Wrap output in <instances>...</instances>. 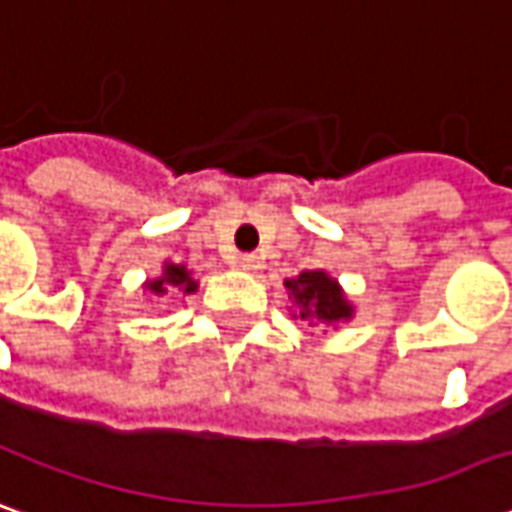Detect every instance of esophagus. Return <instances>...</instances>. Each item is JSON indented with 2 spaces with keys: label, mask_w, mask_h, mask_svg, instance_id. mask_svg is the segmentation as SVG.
I'll use <instances>...</instances> for the list:
<instances>
[{
  "label": "esophagus",
  "mask_w": 512,
  "mask_h": 512,
  "mask_svg": "<svg viewBox=\"0 0 512 512\" xmlns=\"http://www.w3.org/2000/svg\"><path fill=\"white\" fill-rule=\"evenodd\" d=\"M238 266H241L243 271H255L257 266H260V260H257L255 255H241V260H238Z\"/></svg>",
  "instance_id": "esophagus-1"
}]
</instances>
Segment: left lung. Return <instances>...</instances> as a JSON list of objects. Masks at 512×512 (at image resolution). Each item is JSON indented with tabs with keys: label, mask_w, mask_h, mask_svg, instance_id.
I'll list each match as a JSON object with an SVG mask.
<instances>
[{
	"label": "left lung",
	"mask_w": 512,
	"mask_h": 512,
	"mask_svg": "<svg viewBox=\"0 0 512 512\" xmlns=\"http://www.w3.org/2000/svg\"><path fill=\"white\" fill-rule=\"evenodd\" d=\"M285 288L300 308V319H311V325H339L353 319V305L328 271H302L300 277L285 280Z\"/></svg>",
	"instance_id": "8db88e82"
}]
</instances>
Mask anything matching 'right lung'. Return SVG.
<instances>
[{
	"instance_id": "right-lung-1",
	"label": "right lung",
	"mask_w": 512,
	"mask_h": 512,
	"mask_svg": "<svg viewBox=\"0 0 512 512\" xmlns=\"http://www.w3.org/2000/svg\"><path fill=\"white\" fill-rule=\"evenodd\" d=\"M145 288L156 294V297H162V294H168V291H184V294H193L198 288V283L193 280V271L187 269V266H176V263H165L162 266V277H156V280H148Z\"/></svg>"
}]
</instances>
